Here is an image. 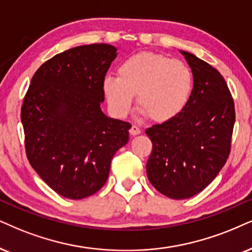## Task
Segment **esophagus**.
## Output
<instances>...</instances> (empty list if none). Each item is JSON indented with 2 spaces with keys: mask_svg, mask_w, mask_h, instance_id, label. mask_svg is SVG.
I'll list each match as a JSON object with an SVG mask.
<instances>
[{
  "mask_svg": "<svg viewBox=\"0 0 252 252\" xmlns=\"http://www.w3.org/2000/svg\"><path fill=\"white\" fill-rule=\"evenodd\" d=\"M129 132H130V135H131V136H137V135H139V133H141L142 131H141V129H139L137 126H132L131 128H130Z\"/></svg>",
  "mask_w": 252,
  "mask_h": 252,
  "instance_id": "1",
  "label": "esophagus"
}]
</instances>
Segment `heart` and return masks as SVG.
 I'll use <instances>...</instances> for the list:
<instances>
[{
	"label": "heart",
	"instance_id": "b5f03b06",
	"mask_svg": "<svg viewBox=\"0 0 252 252\" xmlns=\"http://www.w3.org/2000/svg\"><path fill=\"white\" fill-rule=\"evenodd\" d=\"M117 78L106 76L103 93L117 117L131 110L133 96L142 114L154 122L177 119L193 93V74L180 60L155 52H141L126 58L117 69Z\"/></svg>",
	"mask_w": 252,
	"mask_h": 252
}]
</instances>
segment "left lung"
<instances>
[{
	"label": "left lung",
	"mask_w": 252,
	"mask_h": 252,
	"mask_svg": "<svg viewBox=\"0 0 252 252\" xmlns=\"http://www.w3.org/2000/svg\"><path fill=\"white\" fill-rule=\"evenodd\" d=\"M193 74V93L185 110L170 122L146 129L152 152L146 173L158 192L176 200L200 193L227 161L235 107L218 69L180 51Z\"/></svg>",
	"instance_id": "left-lung-1"
}]
</instances>
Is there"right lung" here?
<instances>
[{"instance_id": "add662e5", "label": "right lung", "mask_w": 252, "mask_h": 252, "mask_svg": "<svg viewBox=\"0 0 252 252\" xmlns=\"http://www.w3.org/2000/svg\"><path fill=\"white\" fill-rule=\"evenodd\" d=\"M117 49L73 47L34 73L21 110L31 166L55 192L80 200L106 184L114 155L129 141L130 123L101 109L103 80Z\"/></svg>"}]
</instances>
